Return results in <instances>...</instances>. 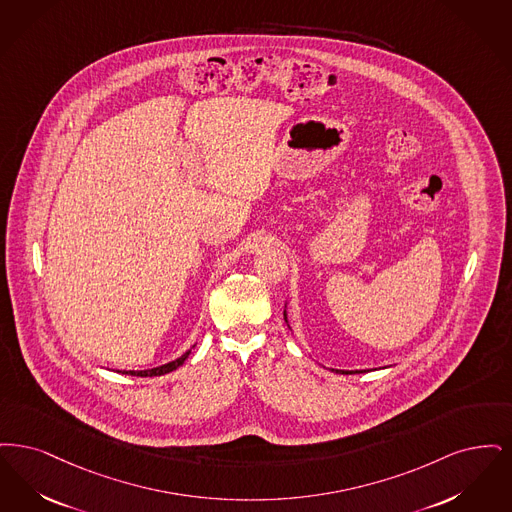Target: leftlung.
<instances>
[{"label": "left lung", "instance_id": "8db88e82", "mask_svg": "<svg viewBox=\"0 0 512 512\" xmlns=\"http://www.w3.org/2000/svg\"><path fill=\"white\" fill-rule=\"evenodd\" d=\"M285 321H287V312H285ZM334 373H342V375H352V373H363V371H338L333 369Z\"/></svg>", "mask_w": 512, "mask_h": 512}]
</instances>
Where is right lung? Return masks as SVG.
Instances as JSON below:
<instances>
[{"label": "right lung", "instance_id": "obj_1", "mask_svg": "<svg viewBox=\"0 0 512 512\" xmlns=\"http://www.w3.org/2000/svg\"><path fill=\"white\" fill-rule=\"evenodd\" d=\"M189 354H191V350L185 352V354L178 357V359H174V361H170V363H166V365L155 367V369H147V371H122V375H132V377H160V375H166V373H170V371H176L178 367L183 365V361L189 357Z\"/></svg>", "mask_w": 512, "mask_h": 512}]
</instances>
